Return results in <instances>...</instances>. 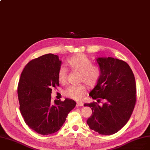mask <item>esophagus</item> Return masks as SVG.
<instances>
[{
    "label": "esophagus",
    "mask_w": 150,
    "mask_h": 150,
    "mask_svg": "<svg viewBox=\"0 0 150 150\" xmlns=\"http://www.w3.org/2000/svg\"><path fill=\"white\" fill-rule=\"evenodd\" d=\"M84 105V103H83V102H80V101H78V102H76V106L77 107H80V106H83Z\"/></svg>",
    "instance_id": "obj_1"
}]
</instances>
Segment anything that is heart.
Here are the masks:
<instances>
[{"instance_id":"1","label":"heart","mask_w":150,"mask_h":150,"mask_svg":"<svg viewBox=\"0 0 150 150\" xmlns=\"http://www.w3.org/2000/svg\"><path fill=\"white\" fill-rule=\"evenodd\" d=\"M67 65L71 70L80 72L79 82L85 83L89 88H93L98 83L101 76V69L98 66L92 64L91 60L85 54H77L70 58L67 61ZM66 78V69L60 67L58 72V81L61 83H64ZM85 84L81 83L69 86L64 91V95L76 101L81 100L86 91Z\"/></svg>"}]
</instances>
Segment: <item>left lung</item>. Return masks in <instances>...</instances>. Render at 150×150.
<instances>
[{"mask_svg": "<svg viewBox=\"0 0 150 150\" xmlns=\"http://www.w3.org/2000/svg\"><path fill=\"white\" fill-rule=\"evenodd\" d=\"M101 76L89 96L92 114L87 120L89 128L102 135H111L127 124L136 103L135 78L127 62L116 58H98ZM103 100L100 107L98 103Z\"/></svg>", "mask_w": 150, "mask_h": 150, "instance_id": "1", "label": "left lung"}]
</instances>
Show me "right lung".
<instances>
[{"label":"right lung","instance_id":"right-lung-1","mask_svg":"<svg viewBox=\"0 0 150 150\" xmlns=\"http://www.w3.org/2000/svg\"><path fill=\"white\" fill-rule=\"evenodd\" d=\"M61 61L47 54L31 60L23 69L18 86L20 111L28 127L41 135L58 131L76 102L69 98L51 101L52 90L59 86Z\"/></svg>","mask_w":150,"mask_h":150}]
</instances>
